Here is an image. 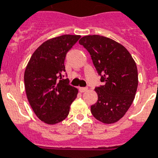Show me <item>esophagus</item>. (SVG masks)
<instances>
[{
    "label": "esophagus",
    "mask_w": 158,
    "mask_h": 158,
    "mask_svg": "<svg viewBox=\"0 0 158 158\" xmlns=\"http://www.w3.org/2000/svg\"><path fill=\"white\" fill-rule=\"evenodd\" d=\"M79 90L80 93H84V92H86L88 90L87 88H79Z\"/></svg>",
    "instance_id": "34e87169"
}]
</instances>
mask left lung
I'll use <instances>...</instances> for the list:
<instances>
[{"instance_id": "8db88e82", "label": "left lung", "mask_w": 158, "mask_h": 158, "mask_svg": "<svg viewBox=\"0 0 158 158\" xmlns=\"http://www.w3.org/2000/svg\"><path fill=\"white\" fill-rule=\"evenodd\" d=\"M91 56L104 85L95 88L98 102L91 112L104 124H112L125 115L137 91L136 63L126 48L117 42L100 35L84 36L79 40Z\"/></svg>"}]
</instances>
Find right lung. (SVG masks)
<instances>
[{
    "label": "right lung",
    "instance_id": "right-lung-1",
    "mask_svg": "<svg viewBox=\"0 0 158 158\" xmlns=\"http://www.w3.org/2000/svg\"><path fill=\"white\" fill-rule=\"evenodd\" d=\"M79 35L60 36L46 41L32 55L24 71V87L31 107L38 119L48 125L64 120L78 89L63 79L66 53Z\"/></svg>",
    "mask_w": 158,
    "mask_h": 158
}]
</instances>
